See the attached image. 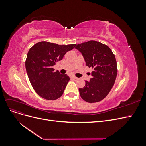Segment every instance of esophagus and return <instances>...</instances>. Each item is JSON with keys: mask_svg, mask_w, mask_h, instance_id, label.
<instances>
[{"mask_svg": "<svg viewBox=\"0 0 146 146\" xmlns=\"http://www.w3.org/2000/svg\"><path fill=\"white\" fill-rule=\"evenodd\" d=\"M71 78L73 79V80H77V79H78V78H77L76 77H75V76H72Z\"/></svg>", "mask_w": 146, "mask_h": 146, "instance_id": "34e87169", "label": "esophagus"}]
</instances>
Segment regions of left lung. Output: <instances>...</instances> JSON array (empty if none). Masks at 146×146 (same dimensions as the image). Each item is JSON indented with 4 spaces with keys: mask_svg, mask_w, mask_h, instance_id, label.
I'll return each mask as SVG.
<instances>
[{
    "mask_svg": "<svg viewBox=\"0 0 146 146\" xmlns=\"http://www.w3.org/2000/svg\"><path fill=\"white\" fill-rule=\"evenodd\" d=\"M80 52L89 68H93L90 81L79 88L81 98L88 102H98L104 99L111 91L117 76V63L111 50L104 44L90 41L77 44Z\"/></svg>",
    "mask_w": 146,
    "mask_h": 146,
    "instance_id": "obj_1",
    "label": "left lung"
}]
</instances>
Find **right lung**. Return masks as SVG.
Masks as SVG:
<instances>
[{
    "label": "right lung",
    "instance_id": "1",
    "mask_svg": "<svg viewBox=\"0 0 146 146\" xmlns=\"http://www.w3.org/2000/svg\"><path fill=\"white\" fill-rule=\"evenodd\" d=\"M76 46L42 41L30 48L25 61L26 71L33 89L42 98L55 100L63 94L70 78L58 70L54 72L53 66Z\"/></svg>",
    "mask_w": 146,
    "mask_h": 146
}]
</instances>
